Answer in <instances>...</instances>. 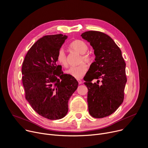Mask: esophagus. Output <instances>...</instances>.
Masks as SVG:
<instances>
[{"instance_id":"obj_1","label":"esophagus","mask_w":148,"mask_h":148,"mask_svg":"<svg viewBox=\"0 0 148 148\" xmlns=\"http://www.w3.org/2000/svg\"><path fill=\"white\" fill-rule=\"evenodd\" d=\"M77 81H78V84H81L82 83V80H81V79H77Z\"/></svg>"}]
</instances>
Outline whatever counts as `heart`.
<instances>
[{
  "mask_svg": "<svg viewBox=\"0 0 148 148\" xmlns=\"http://www.w3.org/2000/svg\"><path fill=\"white\" fill-rule=\"evenodd\" d=\"M70 47L71 49L81 54L79 62H83L81 63V64H79L78 66H72L70 67L66 71V73L74 78L78 79L81 78L86 74L88 70L87 65L83 61H84L86 62H88L91 59L90 55L88 53H86V52L88 50V46L84 41L79 40H77L73 41L72 43H70ZM57 60L60 64L63 67H66L68 66L67 56L64 49L61 48L59 49L57 53Z\"/></svg>",
  "mask_w": 148,
  "mask_h": 148,
  "instance_id": "1",
  "label": "heart"
}]
</instances>
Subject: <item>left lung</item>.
Segmentation results:
<instances>
[{"instance_id": "8db88e82", "label": "left lung", "mask_w": 148, "mask_h": 148, "mask_svg": "<svg viewBox=\"0 0 148 148\" xmlns=\"http://www.w3.org/2000/svg\"><path fill=\"white\" fill-rule=\"evenodd\" d=\"M81 36L90 43L95 56V61L84 79L88 91V111L95 118L106 117L114 113L123 102L127 81L125 62L121 50L107 34L88 31ZM94 79L97 81L93 83L92 81Z\"/></svg>"}]
</instances>
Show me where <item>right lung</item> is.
<instances>
[{"mask_svg": "<svg viewBox=\"0 0 148 148\" xmlns=\"http://www.w3.org/2000/svg\"><path fill=\"white\" fill-rule=\"evenodd\" d=\"M67 38L61 34L41 37L29 49L22 65L26 99L38 114L51 120L67 115L69 100L78 85L56 63L57 53Z\"/></svg>", "mask_w": 148, "mask_h": 148, "instance_id": "add662e5", "label": "right lung"}]
</instances>
